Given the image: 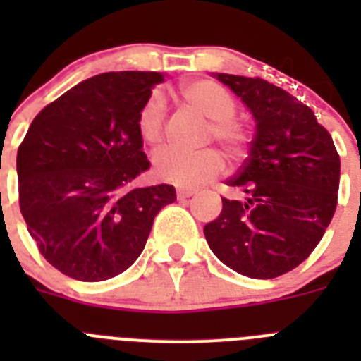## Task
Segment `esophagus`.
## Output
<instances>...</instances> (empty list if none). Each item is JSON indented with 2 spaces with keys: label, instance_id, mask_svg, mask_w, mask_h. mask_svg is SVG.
I'll list each match as a JSON object with an SVG mask.
<instances>
[{
  "label": "esophagus",
  "instance_id": "1",
  "mask_svg": "<svg viewBox=\"0 0 361 361\" xmlns=\"http://www.w3.org/2000/svg\"><path fill=\"white\" fill-rule=\"evenodd\" d=\"M197 190H193V188H178L177 190V197L178 199H188V197L195 195Z\"/></svg>",
  "mask_w": 361,
  "mask_h": 361
}]
</instances>
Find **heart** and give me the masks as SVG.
I'll use <instances>...</instances> for the list:
<instances>
[{
	"mask_svg": "<svg viewBox=\"0 0 361 361\" xmlns=\"http://www.w3.org/2000/svg\"><path fill=\"white\" fill-rule=\"evenodd\" d=\"M190 110L209 119L206 139L216 141L229 159L240 161L247 155L255 139L253 126L244 117L237 116V99L229 90L212 79L188 82L180 90ZM164 101L152 94L137 114V133L145 145L159 146L164 137ZM224 170V159L216 149L184 153L178 149H162L153 157L155 177L175 186H200L219 177Z\"/></svg>",
	"mask_w": 361,
	"mask_h": 361,
	"instance_id": "obj_1",
	"label": "heart"
}]
</instances>
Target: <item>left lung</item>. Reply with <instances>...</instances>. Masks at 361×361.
Wrapping results in <instances>:
<instances>
[{
    "instance_id": "obj_1",
    "label": "left lung",
    "mask_w": 361,
    "mask_h": 361,
    "mask_svg": "<svg viewBox=\"0 0 361 361\" xmlns=\"http://www.w3.org/2000/svg\"><path fill=\"white\" fill-rule=\"evenodd\" d=\"M247 104L257 133L228 186L244 200L222 197L219 219L204 235L220 262L250 279H276L312 253L338 202L340 155L314 111L260 78L216 73Z\"/></svg>"
}]
</instances>
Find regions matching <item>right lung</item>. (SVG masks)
I'll use <instances>...</instances> for the list:
<instances>
[{"label":"right lung","instance_id":"1","mask_svg":"<svg viewBox=\"0 0 361 361\" xmlns=\"http://www.w3.org/2000/svg\"><path fill=\"white\" fill-rule=\"evenodd\" d=\"M159 72L99 73L43 108L18 148L19 209L50 266L103 282L145 250L175 188H130L149 168L137 114Z\"/></svg>","mask_w":361,"mask_h":361}]
</instances>
